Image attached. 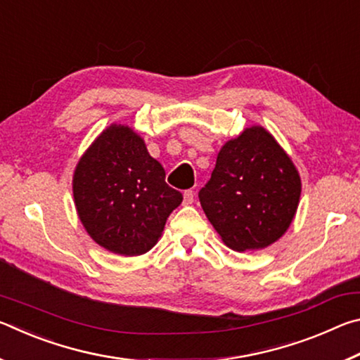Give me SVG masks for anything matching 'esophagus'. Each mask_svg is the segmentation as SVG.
<instances>
[{"label": "esophagus", "instance_id": "obj_1", "mask_svg": "<svg viewBox=\"0 0 360 360\" xmlns=\"http://www.w3.org/2000/svg\"><path fill=\"white\" fill-rule=\"evenodd\" d=\"M195 200V192L193 191H186L184 192V200H182V203L184 205H192Z\"/></svg>", "mask_w": 360, "mask_h": 360}]
</instances>
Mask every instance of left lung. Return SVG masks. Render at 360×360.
Instances as JSON below:
<instances>
[{"label":"left lung","mask_w":360,"mask_h":360,"mask_svg":"<svg viewBox=\"0 0 360 360\" xmlns=\"http://www.w3.org/2000/svg\"><path fill=\"white\" fill-rule=\"evenodd\" d=\"M302 181L290 157L264 127L254 125L219 150L198 198L230 249H264L285 233L300 200Z\"/></svg>","instance_id":"1"}]
</instances>
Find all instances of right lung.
<instances>
[{
  "label": "right lung",
  "instance_id": "right-lung-1",
  "mask_svg": "<svg viewBox=\"0 0 360 360\" xmlns=\"http://www.w3.org/2000/svg\"><path fill=\"white\" fill-rule=\"evenodd\" d=\"M79 219L101 248L141 255L155 246L182 193L129 125H109L81 157L72 176Z\"/></svg>",
  "mask_w": 360,
  "mask_h": 360
}]
</instances>
